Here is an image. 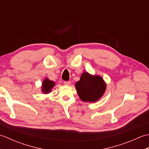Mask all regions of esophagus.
<instances>
[{
    "instance_id": "esophagus-1",
    "label": "esophagus",
    "mask_w": 149,
    "mask_h": 149,
    "mask_svg": "<svg viewBox=\"0 0 149 149\" xmlns=\"http://www.w3.org/2000/svg\"><path fill=\"white\" fill-rule=\"evenodd\" d=\"M64 84L66 85V86H70V85L71 84V82L70 81H65Z\"/></svg>"
}]
</instances>
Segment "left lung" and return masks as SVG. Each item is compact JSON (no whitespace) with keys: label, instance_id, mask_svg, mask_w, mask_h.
Segmentation results:
<instances>
[{"label":"left lung","instance_id":"obj_1","mask_svg":"<svg viewBox=\"0 0 149 149\" xmlns=\"http://www.w3.org/2000/svg\"><path fill=\"white\" fill-rule=\"evenodd\" d=\"M75 86L81 100L86 102H95L103 96L107 85L100 75H91L84 72Z\"/></svg>","mask_w":149,"mask_h":149}]
</instances>
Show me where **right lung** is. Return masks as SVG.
Segmentation results:
<instances>
[{
    "mask_svg": "<svg viewBox=\"0 0 149 149\" xmlns=\"http://www.w3.org/2000/svg\"><path fill=\"white\" fill-rule=\"evenodd\" d=\"M55 82L50 80L49 78H45L43 79L42 84V92L43 94L49 93L52 91V88L55 86Z\"/></svg>",
    "mask_w": 149,
    "mask_h": 149,
    "instance_id": "right-lung-1",
    "label": "right lung"
}]
</instances>
